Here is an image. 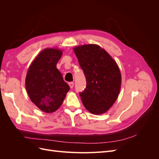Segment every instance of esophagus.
Returning a JSON list of instances; mask_svg holds the SVG:
<instances>
[{
  "instance_id": "obj_1",
  "label": "esophagus",
  "mask_w": 159,
  "mask_h": 159,
  "mask_svg": "<svg viewBox=\"0 0 159 159\" xmlns=\"http://www.w3.org/2000/svg\"><path fill=\"white\" fill-rule=\"evenodd\" d=\"M69 85H70V88H71V89H72V88H73V87H74V82H70L69 84Z\"/></svg>"
}]
</instances>
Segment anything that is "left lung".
Listing matches in <instances>:
<instances>
[{"mask_svg": "<svg viewBox=\"0 0 159 159\" xmlns=\"http://www.w3.org/2000/svg\"><path fill=\"white\" fill-rule=\"evenodd\" d=\"M85 76L87 86L80 93L85 109L91 113H105L117 100L121 85V75L113 57L97 44L74 48Z\"/></svg>", "mask_w": 159, "mask_h": 159, "instance_id": "obj_1", "label": "left lung"}]
</instances>
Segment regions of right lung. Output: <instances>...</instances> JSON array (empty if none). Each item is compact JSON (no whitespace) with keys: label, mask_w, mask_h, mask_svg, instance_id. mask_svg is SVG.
I'll return each instance as SVG.
<instances>
[{"label":"right lung","mask_w":159,"mask_h":159,"mask_svg":"<svg viewBox=\"0 0 159 159\" xmlns=\"http://www.w3.org/2000/svg\"><path fill=\"white\" fill-rule=\"evenodd\" d=\"M62 54L60 49L45 48L33 60L26 74L28 96L36 107L47 113L60 108L70 90L56 68Z\"/></svg>","instance_id":"obj_1"}]
</instances>
